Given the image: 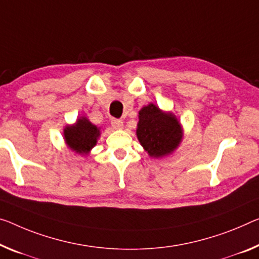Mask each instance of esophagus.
<instances>
[{"label":"esophagus","instance_id":"1","mask_svg":"<svg viewBox=\"0 0 259 259\" xmlns=\"http://www.w3.org/2000/svg\"><path fill=\"white\" fill-rule=\"evenodd\" d=\"M111 125H112L113 128L121 130L122 127H124V121H122L121 119H112V121H111Z\"/></svg>","mask_w":259,"mask_h":259}]
</instances>
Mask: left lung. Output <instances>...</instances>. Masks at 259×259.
<instances>
[{"mask_svg":"<svg viewBox=\"0 0 259 259\" xmlns=\"http://www.w3.org/2000/svg\"><path fill=\"white\" fill-rule=\"evenodd\" d=\"M137 137L150 157L162 158L180 147L184 131L171 111H163L149 103L139 111Z\"/></svg>","mask_w":259,"mask_h":259,"instance_id":"obj_1","label":"left lung"}]
</instances>
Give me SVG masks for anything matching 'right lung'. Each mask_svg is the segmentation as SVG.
<instances>
[{"label":"right lung","instance_id":"obj_1","mask_svg":"<svg viewBox=\"0 0 259 259\" xmlns=\"http://www.w3.org/2000/svg\"><path fill=\"white\" fill-rule=\"evenodd\" d=\"M101 137V128L94 125L87 117H79L73 125H66L63 128V140L71 152L78 155H89L97 145Z\"/></svg>","mask_w":259,"mask_h":259}]
</instances>
